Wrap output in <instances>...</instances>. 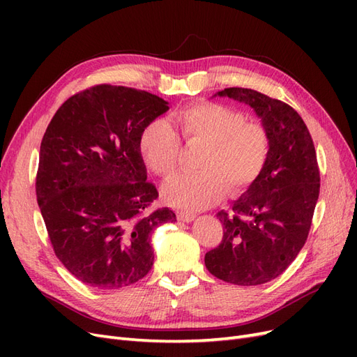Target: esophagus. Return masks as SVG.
Masks as SVG:
<instances>
[{
    "label": "esophagus",
    "mask_w": 357,
    "mask_h": 357,
    "mask_svg": "<svg viewBox=\"0 0 357 357\" xmlns=\"http://www.w3.org/2000/svg\"><path fill=\"white\" fill-rule=\"evenodd\" d=\"M197 214L195 213H189V211H177V219L181 222L190 223L192 220H195Z\"/></svg>",
    "instance_id": "esophagus-1"
}]
</instances>
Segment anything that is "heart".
<instances>
[{
	"instance_id": "heart-1",
	"label": "heart",
	"mask_w": 357,
	"mask_h": 357,
	"mask_svg": "<svg viewBox=\"0 0 357 357\" xmlns=\"http://www.w3.org/2000/svg\"><path fill=\"white\" fill-rule=\"evenodd\" d=\"M189 144H204L198 174H178L162 188L165 201L176 208L198 211L218 202L226 189L243 192L261 174L269 155V135L257 122L215 102L192 104L172 117ZM144 164L168 177L177 168L180 138L167 121L149 122L138 138Z\"/></svg>"
}]
</instances>
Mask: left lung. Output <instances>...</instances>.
Segmentation results:
<instances>
[{
	"label": "left lung",
	"mask_w": 357,
	"mask_h": 357,
	"mask_svg": "<svg viewBox=\"0 0 357 357\" xmlns=\"http://www.w3.org/2000/svg\"><path fill=\"white\" fill-rule=\"evenodd\" d=\"M213 96L252 107L269 135V155L231 210L218 213L223 240L204 262L226 283L264 284L286 271L307 241L320 190L314 144L304 121L286 102L244 88Z\"/></svg>",
	"instance_id": "8db88e82"
}]
</instances>
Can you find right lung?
<instances>
[{
	"mask_svg": "<svg viewBox=\"0 0 357 357\" xmlns=\"http://www.w3.org/2000/svg\"><path fill=\"white\" fill-rule=\"evenodd\" d=\"M146 91L100 84L71 96L40 146L37 201L53 250L82 283L119 289L152 269L150 234L176 222L158 198L138 149L143 128L169 110Z\"/></svg>",
	"mask_w": 357,
	"mask_h": 357,
	"instance_id": "right-lung-1",
	"label": "right lung"
}]
</instances>
